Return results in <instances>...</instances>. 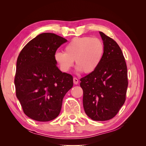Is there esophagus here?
Here are the masks:
<instances>
[{
    "instance_id": "1",
    "label": "esophagus",
    "mask_w": 146,
    "mask_h": 146,
    "mask_svg": "<svg viewBox=\"0 0 146 146\" xmlns=\"http://www.w3.org/2000/svg\"><path fill=\"white\" fill-rule=\"evenodd\" d=\"M73 81H74V83L75 84V85H77V84L78 83V78L76 77H74Z\"/></svg>"
}]
</instances>
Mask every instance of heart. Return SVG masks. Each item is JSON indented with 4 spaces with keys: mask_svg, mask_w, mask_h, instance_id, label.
<instances>
[{
    "mask_svg": "<svg viewBox=\"0 0 146 146\" xmlns=\"http://www.w3.org/2000/svg\"><path fill=\"white\" fill-rule=\"evenodd\" d=\"M104 53V45L100 39L91 36L76 38L65 46L64 53H56L54 60L64 72H68L76 61L78 70L89 74L98 68Z\"/></svg>",
    "mask_w": 146,
    "mask_h": 146,
    "instance_id": "b5f03b06",
    "label": "heart"
}]
</instances>
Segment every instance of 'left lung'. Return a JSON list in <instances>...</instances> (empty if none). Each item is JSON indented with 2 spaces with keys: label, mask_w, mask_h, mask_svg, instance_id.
Segmentation results:
<instances>
[{
  "label": "left lung",
  "mask_w": 146,
  "mask_h": 146,
  "mask_svg": "<svg viewBox=\"0 0 146 146\" xmlns=\"http://www.w3.org/2000/svg\"><path fill=\"white\" fill-rule=\"evenodd\" d=\"M104 45L103 58L94 71L80 78L83 104L87 115L104 121L115 116L126 99L127 68L120 47L100 32Z\"/></svg>",
  "instance_id": "1"
}]
</instances>
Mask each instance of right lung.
<instances>
[{"label": "right lung", "mask_w": 146, "mask_h": 146, "mask_svg": "<svg viewBox=\"0 0 146 146\" xmlns=\"http://www.w3.org/2000/svg\"><path fill=\"white\" fill-rule=\"evenodd\" d=\"M67 42L52 33L38 35L17 57L16 94L24 113L33 120L47 122L59 115L65 94L73 86L71 75L62 72L54 60L56 51Z\"/></svg>", "instance_id": "obj_1"}]
</instances>
